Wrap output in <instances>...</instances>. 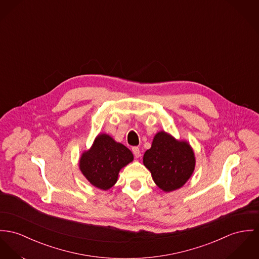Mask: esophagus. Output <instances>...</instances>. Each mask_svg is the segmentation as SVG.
Segmentation results:
<instances>
[{
	"label": "esophagus",
	"instance_id": "esophagus-1",
	"mask_svg": "<svg viewBox=\"0 0 259 259\" xmlns=\"http://www.w3.org/2000/svg\"><path fill=\"white\" fill-rule=\"evenodd\" d=\"M132 152H133L135 158H139L140 156H141V152H140V149L138 147H133L132 148Z\"/></svg>",
	"mask_w": 259,
	"mask_h": 259
}]
</instances>
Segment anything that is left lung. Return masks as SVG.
Masks as SVG:
<instances>
[{
    "label": "left lung",
    "mask_w": 259,
    "mask_h": 259,
    "mask_svg": "<svg viewBox=\"0 0 259 259\" xmlns=\"http://www.w3.org/2000/svg\"><path fill=\"white\" fill-rule=\"evenodd\" d=\"M155 183L165 192L182 187L195 167L194 153L185 141H178L164 131L157 133L143 158Z\"/></svg>",
    "instance_id": "1"
}]
</instances>
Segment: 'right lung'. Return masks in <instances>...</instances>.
Listing matches in <instances>:
<instances>
[{"label":"right lung","mask_w":259,"mask_h":259,"mask_svg":"<svg viewBox=\"0 0 259 259\" xmlns=\"http://www.w3.org/2000/svg\"><path fill=\"white\" fill-rule=\"evenodd\" d=\"M132 160L133 154L128 148L100 134L92 148L81 155L80 169L94 186L107 190L116 183L120 169Z\"/></svg>","instance_id":"1"}]
</instances>
